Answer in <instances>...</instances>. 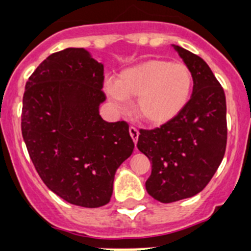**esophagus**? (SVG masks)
<instances>
[{
    "mask_svg": "<svg viewBox=\"0 0 251 251\" xmlns=\"http://www.w3.org/2000/svg\"><path fill=\"white\" fill-rule=\"evenodd\" d=\"M129 134H130V137H132L133 142H134V143L137 144L138 137H139V132H138L137 128H135V127H129Z\"/></svg>",
    "mask_w": 251,
    "mask_h": 251,
    "instance_id": "1",
    "label": "esophagus"
}]
</instances>
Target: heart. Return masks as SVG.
I'll list each match as a JSON object with an SVG mask.
<instances>
[{
  "instance_id": "b5f03b06",
  "label": "heart",
  "mask_w": 251,
  "mask_h": 251,
  "mask_svg": "<svg viewBox=\"0 0 251 251\" xmlns=\"http://www.w3.org/2000/svg\"><path fill=\"white\" fill-rule=\"evenodd\" d=\"M193 88V75L183 63L149 59L119 73L116 82L104 84L108 98L123 108L126 98L135 97L134 112L154 126L168 123L187 105Z\"/></svg>"
}]
</instances>
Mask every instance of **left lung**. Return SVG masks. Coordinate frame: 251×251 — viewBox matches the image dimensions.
<instances>
[{
	"label": "left lung",
	"instance_id": "obj_1",
	"mask_svg": "<svg viewBox=\"0 0 251 251\" xmlns=\"http://www.w3.org/2000/svg\"><path fill=\"white\" fill-rule=\"evenodd\" d=\"M173 47L192 72V97L171 122L139 130L137 144L151 163L146 189L160 203L201 192L224 158L227 137L223 87L203 58L179 46Z\"/></svg>",
	"mask_w": 251,
	"mask_h": 251
}]
</instances>
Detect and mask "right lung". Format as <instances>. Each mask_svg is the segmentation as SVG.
I'll use <instances>...</instances> for the list:
<instances>
[{"label": "right lung", "mask_w": 251, "mask_h": 251, "mask_svg": "<svg viewBox=\"0 0 251 251\" xmlns=\"http://www.w3.org/2000/svg\"><path fill=\"white\" fill-rule=\"evenodd\" d=\"M103 64L84 48L48 56L26 83L22 135L43 183L73 205L109 203L114 174L134 143L127 122L100 116Z\"/></svg>", "instance_id": "right-lung-1"}]
</instances>
